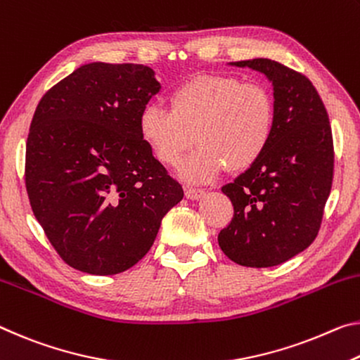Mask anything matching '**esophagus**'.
Returning a JSON list of instances; mask_svg holds the SVG:
<instances>
[{
    "label": "esophagus",
    "mask_w": 360,
    "mask_h": 360,
    "mask_svg": "<svg viewBox=\"0 0 360 360\" xmlns=\"http://www.w3.org/2000/svg\"><path fill=\"white\" fill-rule=\"evenodd\" d=\"M205 195V191L195 189V187H186V197L191 198V200H198Z\"/></svg>",
    "instance_id": "1"
}]
</instances>
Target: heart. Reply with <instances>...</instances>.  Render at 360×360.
<instances>
[{"mask_svg": "<svg viewBox=\"0 0 360 360\" xmlns=\"http://www.w3.org/2000/svg\"><path fill=\"white\" fill-rule=\"evenodd\" d=\"M168 105L169 110L150 102L141 108L139 138L160 165L176 168L195 136L200 146L181 167L191 182L213 179L226 167H252L266 152L276 127L271 91L233 75L186 79L171 91Z\"/></svg>", "mask_w": 360, "mask_h": 360, "instance_id": "1", "label": "heart"}]
</instances>
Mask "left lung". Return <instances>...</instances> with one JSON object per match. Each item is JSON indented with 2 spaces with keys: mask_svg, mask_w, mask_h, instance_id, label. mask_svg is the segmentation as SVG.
Returning <instances> with one entry per match:
<instances>
[{
  "mask_svg": "<svg viewBox=\"0 0 360 360\" xmlns=\"http://www.w3.org/2000/svg\"><path fill=\"white\" fill-rule=\"evenodd\" d=\"M271 79L272 139L258 162L222 187L233 218L218 236L227 258L271 267L306 250L321 229L333 182V136L327 108L303 73L271 59L232 62Z\"/></svg>",
  "mask_w": 360,
  "mask_h": 360,
  "instance_id": "1",
  "label": "left lung"
}]
</instances>
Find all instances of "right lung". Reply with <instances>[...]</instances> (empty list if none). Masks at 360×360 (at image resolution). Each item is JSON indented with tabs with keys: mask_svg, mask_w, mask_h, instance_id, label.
<instances>
[{
	"mask_svg": "<svg viewBox=\"0 0 360 360\" xmlns=\"http://www.w3.org/2000/svg\"><path fill=\"white\" fill-rule=\"evenodd\" d=\"M160 83L150 67L93 62L54 84L35 110L25 150L33 214L73 269L113 276L144 258L181 184L138 133Z\"/></svg>",
	"mask_w": 360,
	"mask_h": 360,
	"instance_id": "right-lung-1",
	"label": "right lung"
}]
</instances>
